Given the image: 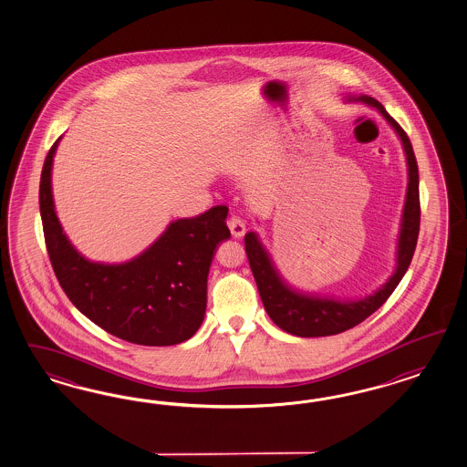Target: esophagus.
<instances>
[{"label": "esophagus", "instance_id": "obj_1", "mask_svg": "<svg viewBox=\"0 0 467 467\" xmlns=\"http://www.w3.org/2000/svg\"><path fill=\"white\" fill-rule=\"evenodd\" d=\"M227 226L231 229V234H233L234 238H241V236L246 233V223H244L241 217H238V215L229 217Z\"/></svg>", "mask_w": 467, "mask_h": 467}]
</instances>
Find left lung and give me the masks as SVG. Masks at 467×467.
<instances>
[{"mask_svg": "<svg viewBox=\"0 0 467 467\" xmlns=\"http://www.w3.org/2000/svg\"><path fill=\"white\" fill-rule=\"evenodd\" d=\"M353 100H360L376 107L386 120L391 124L400 138L403 140L406 160H408V192L404 203L403 224L400 236V250H398V268L378 292L368 296L362 301H333V299H319L307 297L290 290L272 265L268 254L262 248L260 241L253 233L244 236V250L248 262L252 266L253 277L260 292L262 303L265 306L266 313L278 328L287 331L296 337H329L338 335L347 329L360 325L372 313H376L382 304L389 299L398 284L401 282L408 266L411 264L415 253L418 233H420V190H418V164L411 140L386 109L372 97H358Z\"/></svg>", "mask_w": 467, "mask_h": 467, "instance_id": "left-lung-1", "label": "left lung"}]
</instances>
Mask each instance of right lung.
I'll return each mask as SVG.
<instances>
[{"mask_svg": "<svg viewBox=\"0 0 467 467\" xmlns=\"http://www.w3.org/2000/svg\"><path fill=\"white\" fill-rule=\"evenodd\" d=\"M57 142L44 161L38 203L49 260L66 296L120 340L146 347L189 340L203 321L215 248L231 236L226 205L171 223L150 250L129 264H91L71 246L54 213L51 168Z\"/></svg>", "mask_w": 467, "mask_h": 467, "instance_id": "1", "label": "right lung"}]
</instances>
